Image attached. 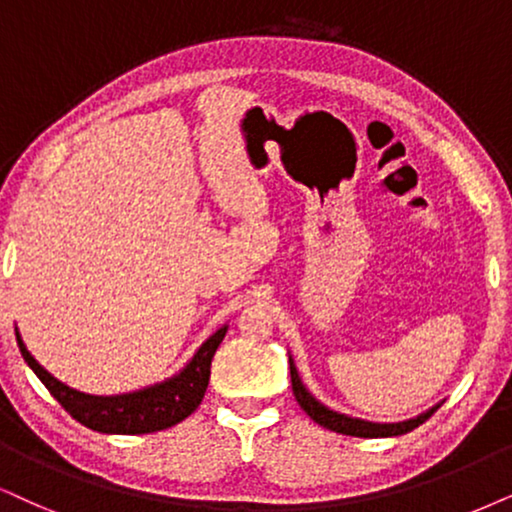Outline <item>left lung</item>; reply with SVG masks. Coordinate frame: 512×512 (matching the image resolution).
Segmentation results:
<instances>
[{"instance_id": "left-lung-1", "label": "left lung", "mask_w": 512, "mask_h": 512, "mask_svg": "<svg viewBox=\"0 0 512 512\" xmlns=\"http://www.w3.org/2000/svg\"><path fill=\"white\" fill-rule=\"evenodd\" d=\"M288 361H290V383H293V394H295L297 404L302 406V411L307 413V416L312 418L314 423H319L321 428H326V430L340 432V435L368 437V439L406 435V432L416 430L418 425H423L425 420H428L432 413L439 409V404H437L425 413H420V416L409 418V420H401V423H371V420L352 418V416H347V413L333 411V409H328V406H323L321 401L316 399L314 394L307 390V387H304L300 373H297V368H295L293 357H290Z\"/></svg>"}]
</instances>
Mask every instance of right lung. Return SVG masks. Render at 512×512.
Here are the masks:
<instances>
[{"label": "right lung", "mask_w": 512, "mask_h": 512, "mask_svg": "<svg viewBox=\"0 0 512 512\" xmlns=\"http://www.w3.org/2000/svg\"><path fill=\"white\" fill-rule=\"evenodd\" d=\"M229 326L217 328L203 345L198 347V352L193 354L189 364L177 375L163 380V383H155L144 390L127 392V394H111V397H96V394H84L80 390H73L61 380H56L47 368L37 364V359L32 357L25 347L16 328V340L18 349H21L25 364L35 371L37 378L42 380L44 387L51 392L58 404L73 416L77 423H82L84 428L106 432V435H146V432H158L167 430L172 425L181 423L184 418H189L193 411L198 409L200 401L205 397L210 383V364L215 357L219 342L224 340Z\"/></svg>", "instance_id": "obj_1"}]
</instances>
